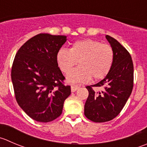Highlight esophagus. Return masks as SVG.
Returning a JSON list of instances; mask_svg holds the SVG:
<instances>
[{"mask_svg":"<svg viewBox=\"0 0 147 147\" xmlns=\"http://www.w3.org/2000/svg\"><path fill=\"white\" fill-rule=\"evenodd\" d=\"M80 87V86L78 85H72V86H71V90H72V92H75L77 90L79 89Z\"/></svg>","mask_w":147,"mask_h":147,"instance_id":"1","label":"esophagus"}]
</instances>
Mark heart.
I'll list each match as a JSON object with an SVG mask.
<instances>
[{
	"mask_svg": "<svg viewBox=\"0 0 147 147\" xmlns=\"http://www.w3.org/2000/svg\"><path fill=\"white\" fill-rule=\"evenodd\" d=\"M113 59L111 47L92 39L77 41L69 49H59L56 55L57 63L64 73H69L78 62L80 65L67 77L70 83L87 82L92 78L103 79L111 69Z\"/></svg>",
	"mask_w": 147,
	"mask_h": 147,
	"instance_id": "1",
	"label": "heart"
}]
</instances>
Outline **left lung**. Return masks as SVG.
I'll return each mask as SVG.
<instances>
[{
  "label": "left lung",
  "mask_w": 147,
  "mask_h": 147,
  "mask_svg": "<svg viewBox=\"0 0 147 147\" xmlns=\"http://www.w3.org/2000/svg\"><path fill=\"white\" fill-rule=\"evenodd\" d=\"M105 38L114 53L113 66L103 80L86 87L89 95L84 113L89 120L96 123L116 118L124 107L134 86V65L130 54L114 38L108 35Z\"/></svg>",
  "instance_id": "obj_1"
}]
</instances>
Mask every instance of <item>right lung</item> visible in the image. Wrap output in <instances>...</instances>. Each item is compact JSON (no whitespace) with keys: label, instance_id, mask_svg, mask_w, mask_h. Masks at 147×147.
Listing matches in <instances>:
<instances>
[{"label":"right lung","instance_id":"1","mask_svg":"<svg viewBox=\"0 0 147 147\" xmlns=\"http://www.w3.org/2000/svg\"><path fill=\"white\" fill-rule=\"evenodd\" d=\"M66 41V36L37 34L21 46L14 58L11 80L16 99L36 121L46 123L59 117L71 94L56 60Z\"/></svg>","mask_w":147,"mask_h":147}]
</instances>
